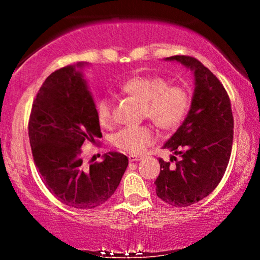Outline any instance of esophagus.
<instances>
[{"label": "esophagus", "instance_id": "esophagus-1", "mask_svg": "<svg viewBox=\"0 0 260 260\" xmlns=\"http://www.w3.org/2000/svg\"><path fill=\"white\" fill-rule=\"evenodd\" d=\"M128 159H129V161H139L140 159H142V156L140 155H136V154H129L128 155Z\"/></svg>", "mask_w": 260, "mask_h": 260}]
</instances>
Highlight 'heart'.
Returning <instances> with one entry per match:
<instances>
[{"label":"heart","instance_id":"b5f03b06","mask_svg":"<svg viewBox=\"0 0 260 260\" xmlns=\"http://www.w3.org/2000/svg\"><path fill=\"white\" fill-rule=\"evenodd\" d=\"M121 92L142 103V116L150 118L157 127L172 129L181 123L189 107V94L178 85H169L159 77L136 76L121 85ZM96 116L101 126L112 121V104L101 99L96 105ZM150 126L127 127L112 137V144L122 151L139 154L154 142Z\"/></svg>","mask_w":260,"mask_h":260}]
</instances>
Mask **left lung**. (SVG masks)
Masks as SVG:
<instances>
[{
	"label": "left lung",
	"instance_id": "1",
	"mask_svg": "<svg viewBox=\"0 0 260 260\" xmlns=\"http://www.w3.org/2000/svg\"><path fill=\"white\" fill-rule=\"evenodd\" d=\"M194 77L189 111L162 149L172 151L170 165L159 159L156 194L174 207H189L202 201L221 181L230 160L234 139L231 104L220 80L198 59L172 56Z\"/></svg>",
	"mask_w": 260,
	"mask_h": 260
}]
</instances>
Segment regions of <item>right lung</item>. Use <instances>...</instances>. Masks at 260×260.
<instances>
[{"label":"right lung","mask_w":260,"mask_h":260,"mask_svg":"<svg viewBox=\"0 0 260 260\" xmlns=\"http://www.w3.org/2000/svg\"><path fill=\"white\" fill-rule=\"evenodd\" d=\"M86 62L66 66L50 74L39 90L29 120L32 157L47 189L76 209H94L117 189L128 157L106 153L85 166L82 145L103 136L96 105L84 79Z\"/></svg>","instance_id":"1"}]
</instances>
